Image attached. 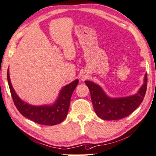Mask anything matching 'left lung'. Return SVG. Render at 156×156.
Listing matches in <instances>:
<instances>
[{"instance_id":"left-lung-1","label":"left lung","mask_w":156,"mask_h":156,"mask_svg":"<svg viewBox=\"0 0 156 156\" xmlns=\"http://www.w3.org/2000/svg\"><path fill=\"white\" fill-rule=\"evenodd\" d=\"M89 88L91 100L96 114L103 120H119L133 112L143 101L147 87V73L144 82L136 94L122 98H110L100 86L91 81H85Z\"/></svg>"}]
</instances>
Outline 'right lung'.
I'll list each match as a JSON object with an SVG mask.
<instances>
[{"mask_svg":"<svg viewBox=\"0 0 156 156\" xmlns=\"http://www.w3.org/2000/svg\"><path fill=\"white\" fill-rule=\"evenodd\" d=\"M9 87L14 104L20 113L28 119L36 123L45 125H55L62 122L68 113L71 95L78 84V80L62 88L55 103L51 106H32L23 101L17 96L12 86L9 71L7 73Z\"/></svg>","mask_w":156,"mask_h":156,"instance_id":"add662e5","label":"right lung"}]
</instances>
